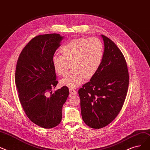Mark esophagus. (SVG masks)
Segmentation results:
<instances>
[{"mask_svg":"<svg viewBox=\"0 0 150 150\" xmlns=\"http://www.w3.org/2000/svg\"><path fill=\"white\" fill-rule=\"evenodd\" d=\"M69 93L71 95H76L77 94V91L75 90L73 88H70L69 89Z\"/></svg>","mask_w":150,"mask_h":150,"instance_id":"34e87169","label":"esophagus"}]
</instances>
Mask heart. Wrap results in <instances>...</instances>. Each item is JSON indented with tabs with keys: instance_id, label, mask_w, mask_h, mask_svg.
<instances>
[{
	"instance_id": "obj_1",
	"label": "heart",
	"mask_w": 150,
	"mask_h": 150,
	"mask_svg": "<svg viewBox=\"0 0 150 150\" xmlns=\"http://www.w3.org/2000/svg\"><path fill=\"white\" fill-rule=\"evenodd\" d=\"M62 55L52 57L53 67L60 76L65 74L71 63L73 69L60 81L62 85L76 88L86 79L93 76L100 67L104 49L103 42L97 38H77L64 44L60 48Z\"/></svg>"
}]
</instances>
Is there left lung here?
Instances as JSON below:
<instances>
[{"label":"left lung","instance_id":"8db88e82","mask_svg":"<svg viewBox=\"0 0 150 150\" xmlns=\"http://www.w3.org/2000/svg\"><path fill=\"white\" fill-rule=\"evenodd\" d=\"M104 54L100 67L78 91L84 123L93 129L110 123L122 109L129 85L124 56L109 38L101 35Z\"/></svg>","mask_w":150,"mask_h":150}]
</instances>
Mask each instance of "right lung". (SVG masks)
Returning <instances> with one entry per match:
<instances>
[{
  "label": "right lung",
  "mask_w": 150,
  "mask_h": 150,
  "mask_svg": "<svg viewBox=\"0 0 150 150\" xmlns=\"http://www.w3.org/2000/svg\"><path fill=\"white\" fill-rule=\"evenodd\" d=\"M63 38L57 33L35 37L23 49L16 65L15 82L20 103L27 117L46 129L60 123L62 107L69 95L66 86L53 93L51 91L58 83L52 57Z\"/></svg>",
  "instance_id": "add662e5"
}]
</instances>
